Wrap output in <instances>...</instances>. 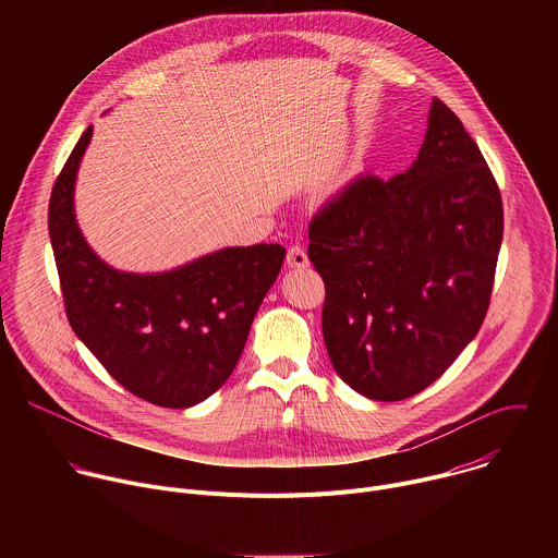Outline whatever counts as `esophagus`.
<instances>
[{
	"mask_svg": "<svg viewBox=\"0 0 558 558\" xmlns=\"http://www.w3.org/2000/svg\"><path fill=\"white\" fill-rule=\"evenodd\" d=\"M284 260H287V267H291V269H304L308 265V256L302 245H291Z\"/></svg>",
	"mask_w": 558,
	"mask_h": 558,
	"instance_id": "esophagus-1",
	"label": "esophagus"
}]
</instances>
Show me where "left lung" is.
I'll list each match as a JSON object with an SVG mask.
<instances>
[{
	"label": "left lung",
	"mask_w": 558,
	"mask_h": 558,
	"mask_svg": "<svg viewBox=\"0 0 558 558\" xmlns=\"http://www.w3.org/2000/svg\"><path fill=\"white\" fill-rule=\"evenodd\" d=\"M504 238V203L482 149L433 101L417 161L362 174L308 225L325 280L323 333L338 375L368 400L422 392L482 329Z\"/></svg>",
	"instance_id": "obj_1"
}]
</instances>
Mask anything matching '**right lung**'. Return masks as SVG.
Masks as SVG:
<instances>
[{
  "label": "right lung",
  "mask_w": 558,
  "mask_h": 558,
  "mask_svg": "<svg viewBox=\"0 0 558 558\" xmlns=\"http://www.w3.org/2000/svg\"><path fill=\"white\" fill-rule=\"evenodd\" d=\"M90 136L93 128L76 141L48 205L68 323L125 390L156 407L190 409L216 392L241 360L284 247H227L151 276L108 267L84 241L72 209Z\"/></svg>",
  "instance_id": "add662e5"
}]
</instances>
